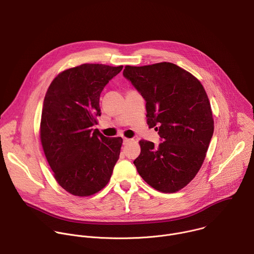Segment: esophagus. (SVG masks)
<instances>
[{
	"mask_svg": "<svg viewBox=\"0 0 254 254\" xmlns=\"http://www.w3.org/2000/svg\"><path fill=\"white\" fill-rule=\"evenodd\" d=\"M132 139L130 138H127V137H124V144H127L128 142H130Z\"/></svg>",
	"mask_w": 254,
	"mask_h": 254,
	"instance_id": "obj_1",
	"label": "esophagus"
}]
</instances>
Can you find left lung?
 Segmentation results:
<instances>
[{
    "label": "left lung",
    "mask_w": 254,
    "mask_h": 254,
    "mask_svg": "<svg viewBox=\"0 0 254 254\" xmlns=\"http://www.w3.org/2000/svg\"><path fill=\"white\" fill-rule=\"evenodd\" d=\"M124 76L146 100L148 125L158 130V146L139 140L133 161L139 176L163 193L189 184L200 170L214 131L211 105L200 81L170 62L126 66Z\"/></svg>",
    "instance_id": "1"
}]
</instances>
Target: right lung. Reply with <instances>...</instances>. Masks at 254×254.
I'll return each mask as SVG.
<instances>
[{
  "mask_svg": "<svg viewBox=\"0 0 254 254\" xmlns=\"http://www.w3.org/2000/svg\"><path fill=\"white\" fill-rule=\"evenodd\" d=\"M123 66L82 64L51 82L43 103L40 137L58 184L75 196H90L110 181L122 137H106L92 127L100 117L99 97Z\"/></svg>",
  "mask_w": 254,
  "mask_h": 254,
  "instance_id": "1",
  "label": "right lung"
}]
</instances>
